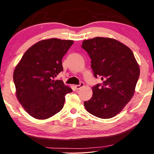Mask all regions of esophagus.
Returning <instances> with one entry per match:
<instances>
[{"mask_svg": "<svg viewBox=\"0 0 154 154\" xmlns=\"http://www.w3.org/2000/svg\"><path fill=\"white\" fill-rule=\"evenodd\" d=\"M83 85H84V83H82V82H81L79 85H75V88H76L77 90H79L81 88H82L83 86Z\"/></svg>", "mask_w": 154, "mask_h": 154, "instance_id": "1", "label": "esophagus"}]
</instances>
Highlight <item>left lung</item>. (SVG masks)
Listing matches in <instances>:
<instances>
[{
  "label": "left lung",
  "mask_w": 154,
  "mask_h": 154,
  "mask_svg": "<svg viewBox=\"0 0 154 154\" xmlns=\"http://www.w3.org/2000/svg\"><path fill=\"white\" fill-rule=\"evenodd\" d=\"M82 43L92 60L94 77L99 75L103 81L102 85L92 88V97L85 101V108L97 118H113L133 96L139 65L131 49L114 38L97 36Z\"/></svg>",
  "instance_id": "8db88e82"
}]
</instances>
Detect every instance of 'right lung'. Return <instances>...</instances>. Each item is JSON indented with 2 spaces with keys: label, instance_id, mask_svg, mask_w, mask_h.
I'll return each mask as SVG.
<instances>
[{
  "label": "right lung",
  "instance_id": "add662e5",
  "mask_svg": "<svg viewBox=\"0 0 154 154\" xmlns=\"http://www.w3.org/2000/svg\"><path fill=\"white\" fill-rule=\"evenodd\" d=\"M73 44L72 40L51 38L38 41L25 52L15 66V94L25 111L45 119L63 108L65 95L72 92L63 81L55 80L63 71L62 59Z\"/></svg>",
  "mask_w": 154,
  "mask_h": 154
}]
</instances>
